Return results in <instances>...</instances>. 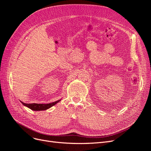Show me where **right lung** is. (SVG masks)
<instances>
[{
    "mask_svg": "<svg viewBox=\"0 0 151 151\" xmlns=\"http://www.w3.org/2000/svg\"><path fill=\"white\" fill-rule=\"evenodd\" d=\"M61 99L58 100L57 101H55L51 103L48 104H37V103H31V104H27L24 103L23 102H21V103L24 105V106L29 108L31 110L33 111H42V110H46V109H49L50 108L52 107L54 105H55L57 103H58Z\"/></svg>",
    "mask_w": 151,
    "mask_h": 151,
    "instance_id": "obj_1",
    "label": "right lung"
}]
</instances>
